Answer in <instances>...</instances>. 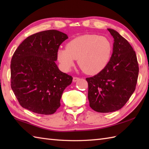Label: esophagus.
Wrapping results in <instances>:
<instances>
[{
	"label": "esophagus",
	"mask_w": 149,
	"mask_h": 149,
	"mask_svg": "<svg viewBox=\"0 0 149 149\" xmlns=\"http://www.w3.org/2000/svg\"><path fill=\"white\" fill-rule=\"evenodd\" d=\"M79 79V78L77 77H74V78H73V81L74 82H77Z\"/></svg>",
	"instance_id": "34e87169"
}]
</instances>
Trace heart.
<instances>
[{
  "mask_svg": "<svg viewBox=\"0 0 149 149\" xmlns=\"http://www.w3.org/2000/svg\"><path fill=\"white\" fill-rule=\"evenodd\" d=\"M111 52V42L106 37L86 34L72 40L66 48L58 50L57 55L65 70H69L78 59V65L84 73L96 74L106 67Z\"/></svg>",
  "mask_w": 149,
  "mask_h": 149,
  "instance_id": "obj_1",
  "label": "heart"
}]
</instances>
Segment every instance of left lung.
<instances>
[{"mask_svg":"<svg viewBox=\"0 0 149 149\" xmlns=\"http://www.w3.org/2000/svg\"><path fill=\"white\" fill-rule=\"evenodd\" d=\"M114 38L113 54L106 67L86 80L90 106L99 113L121 109L136 89L139 73L136 54L117 31L107 29Z\"/></svg>","mask_w":149,"mask_h":149,"instance_id":"left-lung-1","label":"left lung"}]
</instances>
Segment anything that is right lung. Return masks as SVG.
<instances>
[{
    "label": "right lung",
    "instance_id": "right-lung-1",
    "mask_svg": "<svg viewBox=\"0 0 149 149\" xmlns=\"http://www.w3.org/2000/svg\"><path fill=\"white\" fill-rule=\"evenodd\" d=\"M68 38L57 30H47L27 37L18 47L11 61V86L20 106L33 113L52 115L61 106L63 91L72 82L60 71V45Z\"/></svg>",
    "mask_w": 149,
    "mask_h": 149
}]
</instances>
